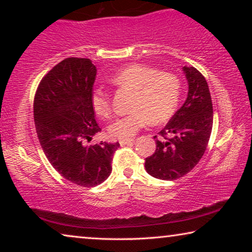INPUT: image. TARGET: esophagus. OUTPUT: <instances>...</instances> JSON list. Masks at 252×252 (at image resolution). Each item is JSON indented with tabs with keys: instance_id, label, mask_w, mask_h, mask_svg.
Listing matches in <instances>:
<instances>
[{
	"instance_id": "obj_1",
	"label": "esophagus",
	"mask_w": 252,
	"mask_h": 252,
	"mask_svg": "<svg viewBox=\"0 0 252 252\" xmlns=\"http://www.w3.org/2000/svg\"><path fill=\"white\" fill-rule=\"evenodd\" d=\"M134 140L131 139V140H122V141H120V146L123 147V146H130V144H133Z\"/></svg>"
}]
</instances>
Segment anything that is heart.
<instances>
[{"label": "heart", "instance_id": "obj_1", "mask_svg": "<svg viewBox=\"0 0 252 252\" xmlns=\"http://www.w3.org/2000/svg\"><path fill=\"white\" fill-rule=\"evenodd\" d=\"M110 82L134 93L131 112L118 118L109 126L108 132L112 139L131 140L150 121L156 125L168 121L178 108L180 82L169 72H158L151 66L135 63L118 71ZM91 103L97 116L106 119L112 113L111 95L104 89L93 91Z\"/></svg>", "mask_w": 252, "mask_h": 252}]
</instances>
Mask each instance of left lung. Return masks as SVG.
<instances>
[{
	"instance_id": "obj_1",
	"label": "left lung",
	"mask_w": 252,
	"mask_h": 252,
	"mask_svg": "<svg viewBox=\"0 0 252 252\" xmlns=\"http://www.w3.org/2000/svg\"><path fill=\"white\" fill-rule=\"evenodd\" d=\"M183 71L189 84L187 100L159 132L163 139L155 136L156 151L144 162L147 172L161 180H176L190 172L204 155L212 131L213 109L206 78L193 66Z\"/></svg>"
}]
</instances>
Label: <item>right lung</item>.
Segmentation results:
<instances>
[{
    "instance_id": "obj_1",
    "label": "right lung",
    "mask_w": 252,
    "mask_h": 252,
    "mask_svg": "<svg viewBox=\"0 0 252 252\" xmlns=\"http://www.w3.org/2000/svg\"><path fill=\"white\" fill-rule=\"evenodd\" d=\"M96 67L91 60L66 58L43 78L34 95V122L50 163L74 185L92 188L112 171L119 142L88 144L101 127L91 103Z\"/></svg>"
}]
</instances>
